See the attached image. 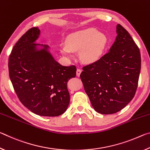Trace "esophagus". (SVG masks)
I'll list each match as a JSON object with an SVG mask.
<instances>
[{"label": "esophagus", "mask_w": 150, "mask_h": 150, "mask_svg": "<svg viewBox=\"0 0 150 150\" xmlns=\"http://www.w3.org/2000/svg\"><path fill=\"white\" fill-rule=\"evenodd\" d=\"M81 72H82V70H81V69H77V71H76V75H77V77H79Z\"/></svg>", "instance_id": "obj_1"}]
</instances>
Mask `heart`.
I'll return each instance as SVG.
<instances>
[{
    "instance_id": "b5f03b06",
    "label": "heart",
    "mask_w": 150,
    "mask_h": 150,
    "mask_svg": "<svg viewBox=\"0 0 150 150\" xmlns=\"http://www.w3.org/2000/svg\"><path fill=\"white\" fill-rule=\"evenodd\" d=\"M66 45L60 52L67 57H72V51H80L79 57L83 62L92 63L102 56L108 44V38L95 28H87L72 33L66 38Z\"/></svg>"
}]
</instances>
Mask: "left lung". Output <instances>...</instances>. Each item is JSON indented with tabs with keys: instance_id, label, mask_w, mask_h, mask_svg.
Segmentation results:
<instances>
[{
	"instance_id": "obj_1",
	"label": "left lung",
	"mask_w": 150,
	"mask_h": 150,
	"mask_svg": "<svg viewBox=\"0 0 150 150\" xmlns=\"http://www.w3.org/2000/svg\"><path fill=\"white\" fill-rule=\"evenodd\" d=\"M109 52L83 67L80 77L93 108L102 115L123 109L132 100L141 69L139 50L128 31L118 24Z\"/></svg>"
}]
</instances>
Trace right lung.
I'll use <instances>...</instances> for the list:
<instances>
[{
  "instance_id": "1",
  "label": "right lung",
  "mask_w": 150,
  "mask_h": 150,
  "mask_svg": "<svg viewBox=\"0 0 150 150\" xmlns=\"http://www.w3.org/2000/svg\"><path fill=\"white\" fill-rule=\"evenodd\" d=\"M40 34L38 28H32L16 42L9 56V76L24 106L35 115L57 116L69 106L67 84L77 69L57 62L47 45L35 44Z\"/></svg>"
}]
</instances>
